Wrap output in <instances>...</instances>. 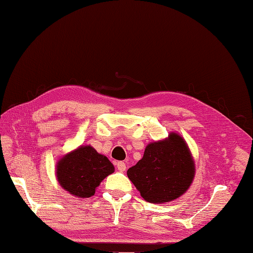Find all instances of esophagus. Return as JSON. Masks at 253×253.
Segmentation results:
<instances>
[{
	"label": "esophagus",
	"mask_w": 253,
	"mask_h": 253,
	"mask_svg": "<svg viewBox=\"0 0 253 253\" xmlns=\"http://www.w3.org/2000/svg\"><path fill=\"white\" fill-rule=\"evenodd\" d=\"M116 165H117V169L119 171H125L126 170V164L125 163L118 162Z\"/></svg>",
	"instance_id": "1"
}]
</instances>
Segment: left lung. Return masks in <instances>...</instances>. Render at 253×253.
<instances>
[{"instance_id": "8db88e82", "label": "left lung", "mask_w": 253, "mask_h": 253, "mask_svg": "<svg viewBox=\"0 0 253 253\" xmlns=\"http://www.w3.org/2000/svg\"><path fill=\"white\" fill-rule=\"evenodd\" d=\"M196 173L195 160L186 140L170 132L149 142L142 158L127 170L140 196L151 204L169 203L189 189Z\"/></svg>"}]
</instances>
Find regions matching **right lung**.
I'll return each instance as SVG.
<instances>
[{
    "mask_svg": "<svg viewBox=\"0 0 253 253\" xmlns=\"http://www.w3.org/2000/svg\"><path fill=\"white\" fill-rule=\"evenodd\" d=\"M115 171L114 165L90 145L80 146L58 159L56 179L64 190L79 198H89L105 178Z\"/></svg>",
    "mask_w": 253,
    "mask_h": 253,
    "instance_id": "obj_1",
    "label": "right lung"
}]
</instances>
